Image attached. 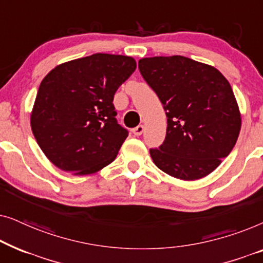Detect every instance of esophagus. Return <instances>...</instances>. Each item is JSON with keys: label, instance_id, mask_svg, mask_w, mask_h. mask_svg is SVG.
I'll use <instances>...</instances> for the list:
<instances>
[{"label": "esophagus", "instance_id": "34e87169", "mask_svg": "<svg viewBox=\"0 0 263 263\" xmlns=\"http://www.w3.org/2000/svg\"><path fill=\"white\" fill-rule=\"evenodd\" d=\"M143 130H145V125H142V124H140V125H138V127L136 128H134L133 129V134H134L135 136H140L143 133Z\"/></svg>", "mask_w": 263, "mask_h": 263}]
</instances>
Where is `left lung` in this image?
Here are the masks:
<instances>
[{
    "label": "left lung",
    "instance_id": "1",
    "mask_svg": "<svg viewBox=\"0 0 263 263\" xmlns=\"http://www.w3.org/2000/svg\"><path fill=\"white\" fill-rule=\"evenodd\" d=\"M142 78L166 111V136L151 148L153 163L172 177L195 181L231 153L240 114L231 85L218 69L184 56L139 61Z\"/></svg>",
    "mask_w": 263,
    "mask_h": 263
}]
</instances>
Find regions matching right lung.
<instances>
[{"mask_svg":"<svg viewBox=\"0 0 263 263\" xmlns=\"http://www.w3.org/2000/svg\"><path fill=\"white\" fill-rule=\"evenodd\" d=\"M135 68L133 57L95 53L60 64L43 79L31 128L55 166L81 176L112 163L128 136L117 123L114 96Z\"/></svg>","mask_w":263,"mask_h":263,"instance_id":"obj_1","label":"right lung"}]
</instances>
